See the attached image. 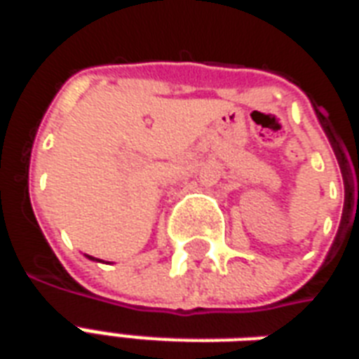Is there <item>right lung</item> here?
Returning a JSON list of instances; mask_svg holds the SVG:
<instances>
[{
    "mask_svg": "<svg viewBox=\"0 0 359 359\" xmlns=\"http://www.w3.org/2000/svg\"><path fill=\"white\" fill-rule=\"evenodd\" d=\"M88 259H92V262H100V259H95V257H92V256H88Z\"/></svg>",
    "mask_w": 359,
    "mask_h": 359,
    "instance_id": "obj_1",
    "label": "right lung"
}]
</instances>
